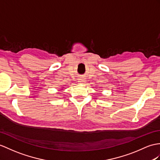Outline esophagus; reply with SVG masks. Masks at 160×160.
I'll list each match as a JSON object with an SVG mask.
<instances>
[{
  "mask_svg": "<svg viewBox=\"0 0 160 160\" xmlns=\"http://www.w3.org/2000/svg\"><path fill=\"white\" fill-rule=\"evenodd\" d=\"M85 81V79L83 77H80L79 79H78V82H79V83H83Z\"/></svg>",
  "mask_w": 160,
  "mask_h": 160,
  "instance_id": "1",
  "label": "esophagus"
}]
</instances>
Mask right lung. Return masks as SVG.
<instances>
[{
    "instance_id": "obj_1",
    "label": "right lung",
    "mask_w": 160,
    "mask_h": 160,
    "mask_svg": "<svg viewBox=\"0 0 160 160\" xmlns=\"http://www.w3.org/2000/svg\"><path fill=\"white\" fill-rule=\"evenodd\" d=\"M64 89V88H62V89Z\"/></svg>"
}]
</instances>
